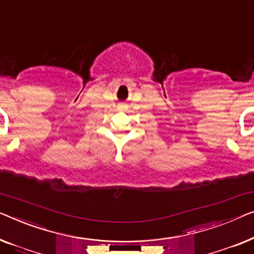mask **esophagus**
<instances>
[{"mask_svg": "<svg viewBox=\"0 0 254 254\" xmlns=\"http://www.w3.org/2000/svg\"><path fill=\"white\" fill-rule=\"evenodd\" d=\"M119 108H120L121 110H126L127 105H126V103H121V105L119 106Z\"/></svg>", "mask_w": 254, "mask_h": 254, "instance_id": "34e87169", "label": "esophagus"}]
</instances>
